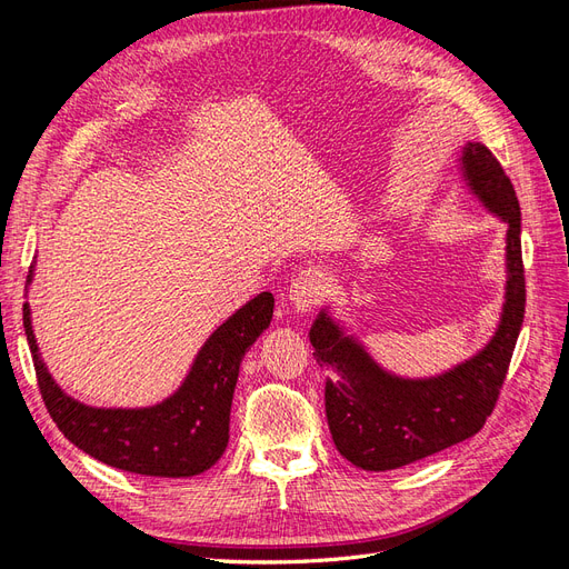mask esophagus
Listing matches in <instances>:
<instances>
[{"label": "esophagus", "instance_id": "1", "mask_svg": "<svg viewBox=\"0 0 569 569\" xmlns=\"http://www.w3.org/2000/svg\"><path fill=\"white\" fill-rule=\"evenodd\" d=\"M325 295H327V278L318 268L301 270L289 284V301L297 313L313 311Z\"/></svg>", "mask_w": 569, "mask_h": 569}]
</instances>
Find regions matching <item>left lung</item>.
<instances>
[{"label":"left lung","mask_w":569,"mask_h":569,"mask_svg":"<svg viewBox=\"0 0 569 569\" xmlns=\"http://www.w3.org/2000/svg\"><path fill=\"white\" fill-rule=\"evenodd\" d=\"M462 178L472 194L508 226L506 303L487 347L449 372L403 380L377 366L327 311H320L308 332L313 356L327 370V425L337 451L356 468L396 470L475 437L506 382L527 301L520 201L506 170L485 144L470 142L462 149Z\"/></svg>","instance_id":"1"}]
</instances>
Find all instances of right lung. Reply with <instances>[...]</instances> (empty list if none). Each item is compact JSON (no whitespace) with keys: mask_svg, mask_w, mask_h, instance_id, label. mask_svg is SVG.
Here are the masks:
<instances>
[{"mask_svg":"<svg viewBox=\"0 0 569 569\" xmlns=\"http://www.w3.org/2000/svg\"><path fill=\"white\" fill-rule=\"evenodd\" d=\"M32 270L28 272V284ZM270 291L253 297L206 339L182 387L149 408H92L51 380L32 335L30 306L23 327L42 401L68 441L111 468L147 477H194L218 462L230 439V408L239 363L272 320Z\"/></svg>","mask_w":569,"mask_h":569,"instance_id":"right-lung-1","label":"right lung"}]
</instances>
